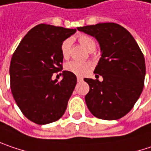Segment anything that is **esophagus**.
Listing matches in <instances>:
<instances>
[{
    "instance_id": "1",
    "label": "esophagus",
    "mask_w": 151,
    "mask_h": 151,
    "mask_svg": "<svg viewBox=\"0 0 151 151\" xmlns=\"http://www.w3.org/2000/svg\"><path fill=\"white\" fill-rule=\"evenodd\" d=\"M83 80V78L81 77V76H77V81H81Z\"/></svg>"
}]
</instances>
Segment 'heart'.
Segmentation results:
<instances>
[{
  "instance_id": "heart-1",
  "label": "heart",
  "mask_w": 151,
  "mask_h": 151,
  "mask_svg": "<svg viewBox=\"0 0 151 151\" xmlns=\"http://www.w3.org/2000/svg\"><path fill=\"white\" fill-rule=\"evenodd\" d=\"M78 40L81 45L88 51L95 48L94 40L88 35H80ZM71 42L70 38H66L61 44V53L64 59H68L70 58ZM92 68L93 64L89 62L71 61L65 64V70L76 76H85L92 70Z\"/></svg>"
}]
</instances>
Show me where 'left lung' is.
<instances>
[{
  "label": "left lung",
  "instance_id": "8db88e82",
  "mask_svg": "<svg viewBox=\"0 0 151 151\" xmlns=\"http://www.w3.org/2000/svg\"><path fill=\"white\" fill-rule=\"evenodd\" d=\"M77 30L96 38L101 51L93 73L101 76L103 81L84 79L89 85L87 106L98 119H119L132 109L143 91L144 54L132 34L119 24L99 23Z\"/></svg>",
  "mask_w": 151,
  "mask_h": 151
}]
</instances>
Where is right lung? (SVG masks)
<instances>
[{
	"instance_id": "1",
	"label": "right lung",
	"mask_w": 151,
	"mask_h": 151,
	"mask_svg": "<svg viewBox=\"0 0 151 151\" xmlns=\"http://www.w3.org/2000/svg\"><path fill=\"white\" fill-rule=\"evenodd\" d=\"M76 29L39 24L20 41L10 63V85L19 108L38 124L58 120L76 85V75L63 70L62 81L52 75L62 68V42Z\"/></svg>"
}]
</instances>
